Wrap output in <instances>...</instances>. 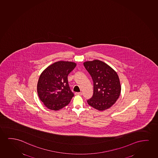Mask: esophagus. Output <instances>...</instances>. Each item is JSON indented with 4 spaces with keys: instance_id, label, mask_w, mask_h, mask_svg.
I'll return each mask as SVG.
<instances>
[{
    "instance_id": "34e87169",
    "label": "esophagus",
    "mask_w": 158,
    "mask_h": 158,
    "mask_svg": "<svg viewBox=\"0 0 158 158\" xmlns=\"http://www.w3.org/2000/svg\"><path fill=\"white\" fill-rule=\"evenodd\" d=\"M75 94L76 95H82V92H76Z\"/></svg>"
}]
</instances>
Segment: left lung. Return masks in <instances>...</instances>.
<instances>
[{
  "instance_id": "1",
  "label": "left lung",
  "mask_w": 158,
  "mask_h": 158,
  "mask_svg": "<svg viewBox=\"0 0 158 158\" xmlns=\"http://www.w3.org/2000/svg\"><path fill=\"white\" fill-rule=\"evenodd\" d=\"M93 81V95L87 100L89 106L99 111L107 110L115 104L121 92L119 76L112 67L95 59L84 63Z\"/></svg>"
}]
</instances>
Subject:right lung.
Here are the masks:
<instances>
[{
	"label": "right lung",
	"mask_w": 158,
	"mask_h": 158,
	"mask_svg": "<svg viewBox=\"0 0 158 158\" xmlns=\"http://www.w3.org/2000/svg\"><path fill=\"white\" fill-rule=\"evenodd\" d=\"M76 63L59 61L42 72L37 84V93L44 105L52 110H58L69 104L74 94L69 89L67 76Z\"/></svg>",
	"instance_id": "add662e5"
}]
</instances>
